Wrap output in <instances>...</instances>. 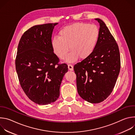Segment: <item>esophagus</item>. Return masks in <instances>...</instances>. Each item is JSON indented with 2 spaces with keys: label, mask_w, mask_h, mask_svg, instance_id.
Returning <instances> with one entry per match:
<instances>
[{
  "label": "esophagus",
  "mask_w": 135,
  "mask_h": 135,
  "mask_svg": "<svg viewBox=\"0 0 135 135\" xmlns=\"http://www.w3.org/2000/svg\"><path fill=\"white\" fill-rule=\"evenodd\" d=\"M68 69L70 71H73L74 70V67H73V66L71 65H68Z\"/></svg>",
  "instance_id": "1"
}]
</instances>
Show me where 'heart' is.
Segmentation results:
<instances>
[{
  "label": "heart",
  "mask_w": 135,
  "mask_h": 135,
  "mask_svg": "<svg viewBox=\"0 0 135 135\" xmlns=\"http://www.w3.org/2000/svg\"><path fill=\"white\" fill-rule=\"evenodd\" d=\"M100 30L94 24L76 23L62 28L59 37H54L51 41L54 53L64 59L69 50L66 61L74 62L79 58L84 60L94 52L99 40ZM70 49H69V47Z\"/></svg>",
  "instance_id": "heart-1"
}]
</instances>
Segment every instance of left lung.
Returning <instances> with one entry per match:
<instances>
[{
    "label": "left lung",
    "instance_id": "8db88e82",
    "mask_svg": "<svg viewBox=\"0 0 135 135\" xmlns=\"http://www.w3.org/2000/svg\"><path fill=\"white\" fill-rule=\"evenodd\" d=\"M98 44L88 58L74 67L78 92L90 103H99L112 92L120 70L118 45L105 23L100 18Z\"/></svg>",
    "mask_w": 135,
    "mask_h": 135
}]
</instances>
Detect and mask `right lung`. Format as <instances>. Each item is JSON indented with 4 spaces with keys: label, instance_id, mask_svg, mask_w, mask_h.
<instances>
[{
    "label": "right lung",
    "instance_id": "right-lung-1",
    "mask_svg": "<svg viewBox=\"0 0 135 135\" xmlns=\"http://www.w3.org/2000/svg\"><path fill=\"white\" fill-rule=\"evenodd\" d=\"M55 23L32 27L22 36L15 59L19 82L27 97L33 102L45 105L55 102L60 95L65 64H59L54 53L51 38Z\"/></svg>",
    "mask_w": 135,
    "mask_h": 135
}]
</instances>
